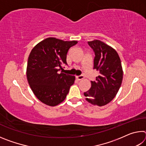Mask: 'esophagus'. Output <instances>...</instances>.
<instances>
[{
    "label": "esophagus",
    "mask_w": 146,
    "mask_h": 146,
    "mask_svg": "<svg viewBox=\"0 0 146 146\" xmlns=\"http://www.w3.org/2000/svg\"><path fill=\"white\" fill-rule=\"evenodd\" d=\"M84 75H80V76H76V78L78 80H82V79H84Z\"/></svg>",
    "instance_id": "34e87169"
}]
</instances>
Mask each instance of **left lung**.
Wrapping results in <instances>:
<instances>
[{
    "label": "left lung",
    "mask_w": 146,
    "mask_h": 146,
    "mask_svg": "<svg viewBox=\"0 0 146 146\" xmlns=\"http://www.w3.org/2000/svg\"><path fill=\"white\" fill-rule=\"evenodd\" d=\"M95 52L94 69L99 71L91 88L84 95L94 106H103L115 97L120 88L123 70L120 58L115 49L99 40L88 42Z\"/></svg>",
    "instance_id": "obj_1"
}]
</instances>
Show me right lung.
Instances as JSON below:
<instances>
[{
	"mask_svg": "<svg viewBox=\"0 0 146 146\" xmlns=\"http://www.w3.org/2000/svg\"><path fill=\"white\" fill-rule=\"evenodd\" d=\"M76 40L64 41L54 37L42 40L32 49L26 76L34 95L42 102L55 106L65 100L75 76L58 71L66 64V57Z\"/></svg>",
	"mask_w": 146,
	"mask_h": 146,
	"instance_id": "1",
	"label": "right lung"
}]
</instances>
